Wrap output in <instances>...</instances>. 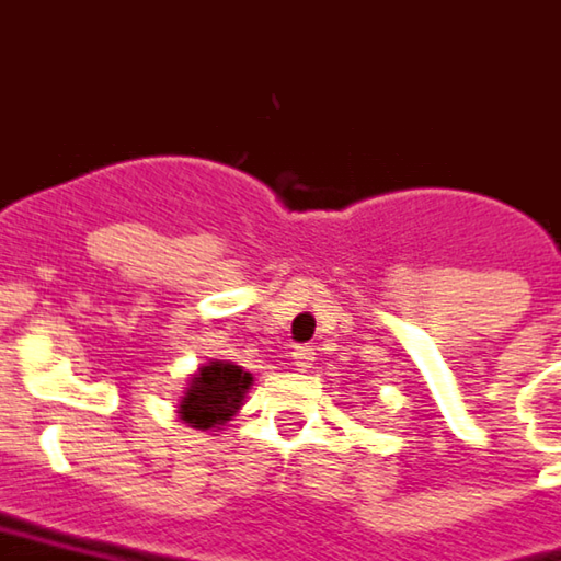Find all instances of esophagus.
<instances>
[{"label":"esophagus","instance_id":"1","mask_svg":"<svg viewBox=\"0 0 561 561\" xmlns=\"http://www.w3.org/2000/svg\"><path fill=\"white\" fill-rule=\"evenodd\" d=\"M313 356H317V353H313V345L294 347V365L299 370H308L310 365H313Z\"/></svg>","mask_w":561,"mask_h":561}]
</instances>
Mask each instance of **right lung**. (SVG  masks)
Masks as SVG:
<instances>
[{
  "label": "right lung",
  "mask_w": 561,
  "mask_h": 561,
  "mask_svg": "<svg viewBox=\"0 0 561 561\" xmlns=\"http://www.w3.org/2000/svg\"><path fill=\"white\" fill-rule=\"evenodd\" d=\"M253 376L230 359H208L187 374L176 416L196 431H225L230 419L242 411Z\"/></svg>",
  "instance_id": "obj_1"
}]
</instances>
